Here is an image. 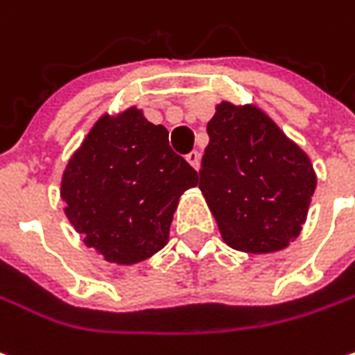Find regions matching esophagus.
I'll return each mask as SVG.
<instances>
[{
    "mask_svg": "<svg viewBox=\"0 0 355 355\" xmlns=\"http://www.w3.org/2000/svg\"><path fill=\"white\" fill-rule=\"evenodd\" d=\"M187 161L191 162V166L198 171V166H200V153L198 150H191L189 155H187Z\"/></svg>",
    "mask_w": 355,
    "mask_h": 355,
    "instance_id": "1",
    "label": "esophagus"
}]
</instances>
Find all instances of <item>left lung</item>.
Listing matches in <instances>:
<instances>
[{"label": "left lung", "mask_w": 355, "mask_h": 355, "mask_svg": "<svg viewBox=\"0 0 355 355\" xmlns=\"http://www.w3.org/2000/svg\"><path fill=\"white\" fill-rule=\"evenodd\" d=\"M207 132L196 182L224 242L244 252L284 248L300 234L316 189L308 155L250 105L220 103Z\"/></svg>", "instance_id": "left-lung-1"}]
</instances>
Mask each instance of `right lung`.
I'll return each mask as SVG.
<instances>
[{
	"instance_id": "1",
	"label": "right lung",
	"mask_w": 355,
	"mask_h": 355,
	"mask_svg": "<svg viewBox=\"0 0 355 355\" xmlns=\"http://www.w3.org/2000/svg\"><path fill=\"white\" fill-rule=\"evenodd\" d=\"M196 171L168 145V131L131 107L101 116L63 173L65 214L107 262L135 264L159 252L178 198Z\"/></svg>"
}]
</instances>
